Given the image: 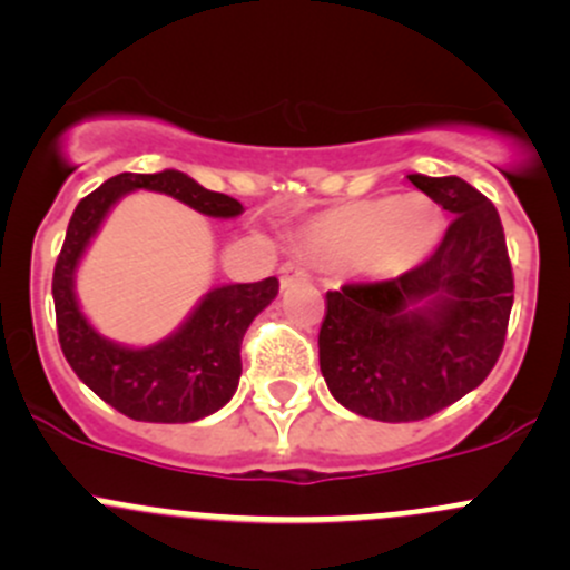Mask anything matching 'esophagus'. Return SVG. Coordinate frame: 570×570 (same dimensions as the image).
<instances>
[{
	"mask_svg": "<svg viewBox=\"0 0 570 570\" xmlns=\"http://www.w3.org/2000/svg\"><path fill=\"white\" fill-rule=\"evenodd\" d=\"M278 278H281V286H284V289L301 284V281L308 278L306 264H303V262H284V264H281V269H278Z\"/></svg>",
	"mask_w": 570,
	"mask_h": 570,
	"instance_id": "1",
	"label": "esophagus"
}]
</instances>
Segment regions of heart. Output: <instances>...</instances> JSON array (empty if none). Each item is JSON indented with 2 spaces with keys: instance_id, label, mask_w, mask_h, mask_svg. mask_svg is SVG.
<instances>
[{
  "instance_id": "1",
  "label": "heart",
  "mask_w": 570,
  "mask_h": 570,
  "mask_svg": "<svg viewBox=\"0 0 570 570\" xmlns=\"http://www.w3.org/2000/svg\"><path fill=\"white\" fill-rule=\"evenodd\" d=\"M444 215L428 195L366 198L336 206L308 228V243L327 262H361L392 275L422 262L439 245Z\"/></svg>"
}]
</instances>
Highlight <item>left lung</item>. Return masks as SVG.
<instances>
[{
    "label": "left lung",
    "mask_w": 570,
    "mask_h": 570,
    "mask_svg": "<svg viewBox=\"0 0 570 570\" xmlns=\"http://www.w3.org/2000/svg\"><path fill=\"white\" fill-rule=\"evenodd\" d=\"M407 178L455 215L444 239L396 278L327 292L320 325L327 389L377 422H419L480 386L502 355L513 308L497 206L458 176Z\"/></svg>",
    "instance_id": "8db88e82"
}]
</instances>
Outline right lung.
Listing matches in <instances>:
<instances>
[{
  "label": "right lung",
  "instance_id": "right-lung-1",
  "mask_svg": "<svg viewBox=\"0 0 570 570\" xmlns=\"http://www.w3.org/2000/svg\"><path fill=\"white\" fill-rule=\"evenodd\" d=\"M131 189H157L174 195L209 217H237L243 204L232 195L212 193L178 170L163 174H118L85 195L68 223L66 243L55 264L57 338L79 381L107 405L135 422L184 424L204 419L226 405L243 375V336L262 308L278 295V278L256 284H228L212 289L189 320L154 347L131 350L107 342L79 312L73 295V269L99 232L109 206Z\"/></svg>",
  "mask_w": 570,
  "mask_h": 570
}]
</instances>
